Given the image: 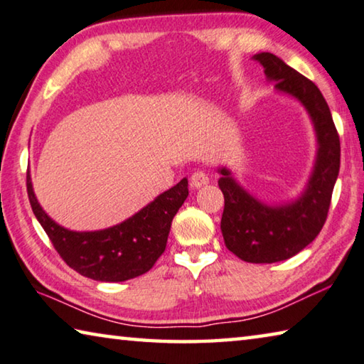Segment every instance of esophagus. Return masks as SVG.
I'll use <instances>...</instances> for the list:
<instances>
[{
  "instance_id": "obj_1",
  "label": "esophagus",
  "mask_w": 364,
  "mask_h": 364,
  "mask_svg": "<svg viewBox=\"0 0 364 364\" xmlns=\"http://www.w3.org/2000/svg\"><path fill=\"white\" fill-rule=\"evenodd\" d=\"M208 182H210V177H208L205 171H195L193 174L190 176V186L195 188L205 187V186H208Z\"/></svg>"
}]
</instances>
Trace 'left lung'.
<instances>
[{
  "instance_id": "left-lung-1",
  "label": "left lung",
  "mask_w": 364,
  "mask_h": 364,
  "mask_svg": "<svg viewBox=\"0 0 364 364\" xmlns=\"http://www.w3.org/2000/svg\"><path fill=\"white\" fill-rule=\"evenodd\" d=\"M267 79L279 92L291 95L311 116L318 136V154L305 192L294 203L267 206L247 193L219 169V188L224 193L221 230L224 243L247 263H277L309 245L323 229L329 213L332 190L341 169V140L323 93L305 75L296 73L272 53L255 55Z\"/></svg>"
}]
</instances>
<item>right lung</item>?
Wrapping results in <instances>:
<instances>
[{
    "label": "right lung",
    "instance_id": "obj_1",
    "mask_svg": "<svg viewBox=\"0 0 364 364\" xmlns=\"http://www.w3.org/2000/svg\"><path fill=\"white\" fill-rule=\"evenodd\" d=\"M27 193L35 218L65 264L93 281L124 282L150 271L164 253L172 219L188 196V182L182 178L127 221L95 232L68 230L53 221L35 198L28 172Z\"/></svg>",
    "mask_w": 364,
    "mask_h": 364
}]
</instances>
